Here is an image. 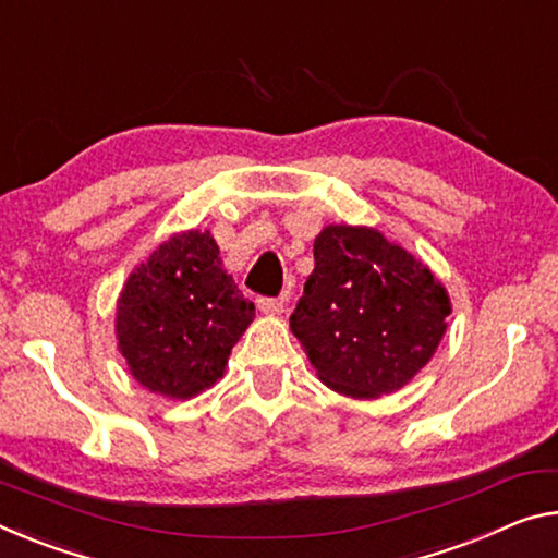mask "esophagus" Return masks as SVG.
Masks as SVG:
<instances>
[{
	"label": "esophagus",
	"instance_id": "esophagus-1",
	"mask_svg": "<svg viewBox=\"0 0 558 558\" xmlns=\"http://www.w3.org/2000/svg\"><path fill=\"white\" fill-rule=\"evenodd\" d=\"M258 307H260V313H265V315H280L282 311H286V300H282V298H260Z\"/></svg>",
	"mask_w": 558,
	"mask_h": 558
}]
</instances>
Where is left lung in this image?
<instances>
[{
  "mask_svg": "<svg viewBox=\"0 0 558 558\" xmlns=\"http://www.w3.org/2000/svg\"><path fill=\"white\" fill-rule=\"evenodd\" d=\"M313 255L290 330L320 383L355 400L402 390L445 338L447 288L369 226H325Z\"/></svg>",
  "mask_w": 558,
  "mask_h": 558,
  "instance_id": "1",
  "label": "left lung"
}]
</instances>
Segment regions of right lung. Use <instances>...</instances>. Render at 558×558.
<instances>
[{
	"label": "right lung",
	"mask_w": 558,
	"mask_h": 558,
	"mask_svg": "<svg viewBox=\"0 0 558 558\" xmlns=\"http://www.w3.org/2000/svg\"><path fill=\"white\" fill-rule=\"evenodd\" d=\"M255 317L220 260L210 231H181L156 245L123 282L117 340L129 373L168 400H191L226 373Z\"/></svg>",
	"instance_id": "obj_1"
}]
</instances>
